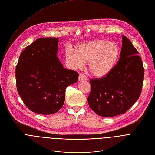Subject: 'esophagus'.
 <instances>
[{"mask_svg": "<svg viewBox=\"0 0 155 155\" xmlns=\"http://www.w3.org/2000/svg\"><path fill=\"white\" fill-rule=\"evenodd\" d=\"M88 79H87V77L85 76V75H84V74H80V75H79V77H78V80L80 81H84V80H87Z\"/></svg>", "mask_w": 155, "mask_h": 155, "instance_id": "obj_1", "label": "esophagus"}]
</instances>
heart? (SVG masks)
<instances>
[{
  "label": "heart",
  "mask_w": 155,
  "mask_h": 155,
  "mask_svg": "<svg viewBox=\"0 0 155 155\" xmlns=\"http://www.w3.org/2000/svg\"><path fill=\"white\" fill-rule=\"evenodd\" d=\"M119 46L105 40H96L79 44L75 51L68 49L65 52L68 66L73 70L83 67L88 62L89 70L97 78L107 76L115 67L119 59Z\"/></svg>",
  "instance_id": "b5f03b06"
}]
</instances>
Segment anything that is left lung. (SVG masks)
<instances>
[{
    "label": "left lung",
    "mask_w": 155,
    "mask_h": 155,
    "mask_svg": "<svg viewBox=\"0 0 155 155\" xmlns=\"http://www.w3.org/2000/svg\"><path fill=\"white\" fill-rule=\"evenodd\" d=\"M122 47L117 64L107 76L91 79L88 97L90 108L103 117L126 113L139 98L145 70L138 50L122 35Z\"/></svg>",
    "instance_id": "left-lung-1"
}]
</instances>
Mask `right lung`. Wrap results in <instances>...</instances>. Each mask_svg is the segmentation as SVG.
Returning <instances> with one entry per match:
<instances>
[{"mask_svg":"<svg viewBox=\"0 0 155 155\" xmlns=\"http://www.w3.org/2000/svg\"><path fill=\"white\" fill-rule=\"evenodd\" d=\"M58 39L38 38L20 54L15 69L17 89L26 107L40 115L57 112L66 88L78 80L77 71L64 68L57 57Z\"/></svg>","mask_w":155,"mask_h":155,"instance_id":"obj_1","label":"right lung"}]
</instances>
